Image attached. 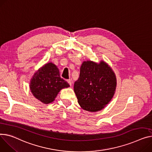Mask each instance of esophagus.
<instances>
[{"instance_id":"34e87169","label":"esophagus","mask_w":152,"mask_h":152,"mask_svg":"<svg viewBox=\"0 0 152 152\" xmlns=\"http://www.w3.org/2000/svg\"><path fill=\"white\" fill-rule=\"evenodd\" d=\"M67 82H68V83L69 84L70 86H72V80H71V79H68V80H67Z\"/></svg>"}]
</instances>
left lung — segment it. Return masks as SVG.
Masks as SVG:
<instances>
[{
	"instance_id": "1",
	"label": "left lung",
	"mask_w": 152,
	"mask_h": 152,
	"mask_svg": "<svg viewBox=\"0 0 152 152\" xmlns=\"http://www.w3.org/2000/svg\"><path fill=\"white\" fill-rule=\"evenodd\" d=\"M117 79L113 70L105 62L90 60L80 66L79 77L74 84L78 103L89 112L102 110L113 98Z\"/></svg>"
}]
</instances>
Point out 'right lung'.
<instances>
[{"instance_id": "obj_1", "label": "right lung", "mask_w": 152, "mask_h": 152, "mask_svg": "<svg viewBox=\"0 0 152 152\" xmlns=\"http://www.w3.org/2000/svg\"><path fill=\"white\" fill-rule=\"evenodd\" d=\"M69 87V84L60 77L57 66L52 62L40 68L30 83V89L33 95L44 104L54 102L60 90Z\"/></svg>"}]
</instances>
